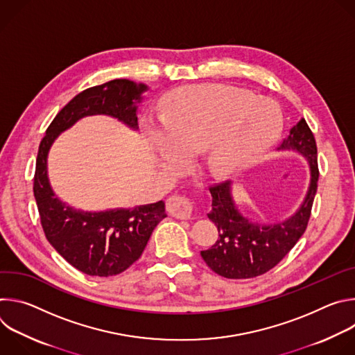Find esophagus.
<instances>
[{"label":"esophagus","mask_w":355,"mask_h":355,"mask_svg":"<svg viewBox=\"0 0 355 355\" xmlns=\"http://www.w3.org/2000/svg\"><path fill=\"white\" fill-rule=\"evenodd\" d=\"M167 212L178 219H188L193 212V202L185 195H173L167 199Z\"/></svg>","instance_id":"esophagus-1"}]
</instances>
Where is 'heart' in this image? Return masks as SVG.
<instances>
[{
  "mask_svg": "<svg viewBox=\"0 0 355 355\" xmlns=\"http://www.w3.org/2000/svg\"><path fill=\"white\" fill-rule=\"evenodd\" d=\"M162 122H148L170 164L182 155L200 153V166L215 178H226L254 163L278 139L282 115L271 99L233 87L198 84L170 92Z\"/></svg>",
  "mask_w": 355,
  "mask_h": 355,
  "instance_id": "b5f03b06",
  "label": "heart"
}]
</instances>
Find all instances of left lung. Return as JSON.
<instances>
[{"mask_svg": "<svg viewBox=\"0 0 355 355\" xmlns=\"http://www.w3.org/2000/svg\"><path fill=\"white\" fill-rule=\"evenodd\" d=\"M278 150H295L311 166V185L300 208L286 220L260 225L244 218L232 196L230 181L211 185L212 211L208 218L216 225L219 237L212 247L200 251L208 267L230 279H247L274 268L305 233L318 191L319 167L315 136L305 119H300Z\"/></svg>", "mask_w": 355, "mask_h": 355, "instance_id": "1", "label": "left lung"}]
</instances>
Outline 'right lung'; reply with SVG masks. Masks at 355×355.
I'll use <instances>...</instances> for the list:
<instances>
[{
	"label": "right lung",
	"instance_id": "1",
	"mask_svg": "<svg viewBox=\"0 0 355 355\" xmlns=\"http://www.w3.org/2000/svg\"><path fill=\"white\" fill-rule=\"evenodd\" d=\"M147 87L130 80H112L76 95L49 125L39 144L33 195L49 243L78 271L111 277L128 270L139 257L155 227L167 216L163 200L133 209L76 211L55 196L47 180V153L55 139L78 119L110 115L137 129V107Z\"/></svg>",
	"mask_w": 355,
	"mask_h": 355
}]
</instances>
